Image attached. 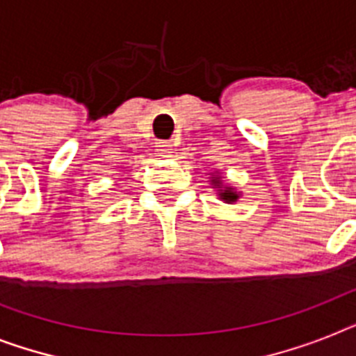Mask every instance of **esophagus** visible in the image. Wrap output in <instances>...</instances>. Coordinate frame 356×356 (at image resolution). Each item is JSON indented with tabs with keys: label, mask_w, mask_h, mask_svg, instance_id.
<instances>
[{
	"label": "esophagus",
	"mask_w": 356,
	"mask_h": 356,
	"mask_svg": "<svg viewBox=\"0 0 356 356\" xmlns=\"http://www.w3.org/2000/svg\"><path fill=\"white\" fill-rule=\"evenodd\" d=\"M157 150L161 152V154H170V150H172V143L170 141H157Z\"/></svg>",
	"instance_id": "34e87169"
}]
</instances>
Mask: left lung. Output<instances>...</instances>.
Masks as SVG:
<instances>
[{
  "mask_svg": "<svg viewBox=\"0 0 356 356\" xmlns=\"http://www.w3.org/2000/svg\"><path fill=\"white\" fill-rule=\"evenodd\" d=\"M213 184H217V186H219V181H213ZM220 195V199H224V201L226 202H234V201H237V193L234 192V190H232V188H226V190H222V192L219 193Z\"/></svg>",
  "mask_w": 356,
  "mask_h": 356,
  "instance_id": "1",
  "label": "left lung"
}]
</instances>
